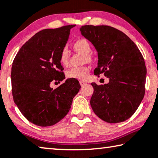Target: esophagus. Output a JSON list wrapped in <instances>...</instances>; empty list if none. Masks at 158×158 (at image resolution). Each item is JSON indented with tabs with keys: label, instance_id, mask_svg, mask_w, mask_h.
I'll return each mask as SVG.
<instances>
[{
	"label": "esophagus",
	"instance_id": "obj_1",
	"mask_svg": "<svg viewBox=\"0 0 158 158\" xmlns=\"http://www.w3.org/2000/svg\"><path fill=\"white\" fill-rule=\"evenodd\" d=\"M80 84H81V86H84V85H87V83H85V82L83 81H80Z\"/></svg>",
	"mask_w": 158,
	"mask_h": 158
}]
</instances>
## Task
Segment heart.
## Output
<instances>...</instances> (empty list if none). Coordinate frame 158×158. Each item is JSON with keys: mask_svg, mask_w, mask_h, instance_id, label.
I'll return each mask as SVG.
<instances>
[{"mask_svg": "<svg viewBox=\"0 0 158 158\" xmlns=\"http://www.w3.org/2000/svg\"><path fill=\"white\" fill-rule=\"evenodd\" d=\"M73 48L75 51L84 54V60L90 61L91 56L89 54L91 51V46L90 43L86 39L81 38L77 40L73 44ZM60 61L64 65H68L69 61V52L67 47H64L60 54ZM89 68L87 65L78 66V67H73L67 72V76L70 78L77 80H85L88 78L89 74Z\"/></svg>", "mask_w": 158, "mask_h": 158, "instance_id": "1", "label": "heart"}]
</instances>
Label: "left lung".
Here are the masks:
<instances>
[{"mask_svg": "<svg viewBox=\"0 0 158 158\" xmlns=\"http://www.w3.org/2000/svg\"><path fill=\"white\" fill-rule=\"evenodd\" d=\"M80 31L97 51L95 75L104 73L109 78L107 84L91 83L93 112L109 123L127 120L145 95L147 69L140 51L128 36L111 26H84Z\"/></svg>", "mask_w": 158, "mask_h": 158, "instance_id": "left-lung-1", "label": "left lung"}]
</instances>
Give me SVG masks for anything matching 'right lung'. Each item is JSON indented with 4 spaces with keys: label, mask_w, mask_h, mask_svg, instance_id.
<instances>
[{
    "label": "right lung",
    "mask_w": 158,
    "mask_h": 158,
    "mask_svg": "<svg viewBox=\"0 0 158 158\" xmlns=\"http://www.w3.org/2000/svg\"><path fill=\"white\" fill-rule=\"evenodd\" d=\"M75 25L44 29L20 48L11 68L13 100L27 120L41 127L56 124L67 115L81 85L68 78L56 89L51 82L65 78L60 54Z\"/></svg>",
    "instance_id": "obj_1"
}]
</instances>
